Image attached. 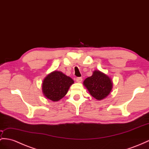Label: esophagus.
I'll return each mask as SVG.
<instances>
[{"label":"esophagus","instance_id":"obj_1","mask_svg":"<svg viewBox=\"0 0 149 149\" xmlns=\"http://www.w3.org/2000/svg\"><path fill=\"white\" fill-rule=\"evenodd\" d=\"M82 81V77H77L76 78V81L77 82H81Z\"/></svg>","mask_w":149,"mask_h":149}]
</instances>
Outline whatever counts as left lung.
Listing matches in <instances>:
<instances>
[{"mask_svg":"<svg viewBox=\"0 0 149 149\" xmlns=\"http://www.w3.org/2000/svg\"><path fill=\"white\" fill-rule=\"evenodd\" d=\"M84 85L91 96L101 100L108 96L112 89V82L108 75L99 70H95L91 77L84 81Z\"/></svg>","mask_w":149,"mask_h":149,"instance_id":"left-lung-1","label":"left lung"}]
</instances>
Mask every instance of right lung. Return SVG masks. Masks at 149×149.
<instances>
[{
  "label": "right lung",
  "instance_id": "obj_1",
  "mask_svg": "<svg viewBox=\"0 0 149 149\" xmlns=\"http://www.w3.org/2000/svg\"><path fill=\"white\" fill-rule=\"evenodd\" d=\"M74 81L58 71H54L47 76L43 82V93L45 97L53 101H58L65 96Z\"/></svg>",
  "mask_w": 149,
  "mask_h": 149
}]
</instances>
